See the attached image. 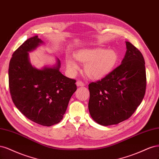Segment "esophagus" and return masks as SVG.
<instances>
[{
  "instance_id": "1",
  "label": "esophagus",
  "mask_w": 159,
  "mask_h": 159,
  "mask_svg": "<svg viewBox=\"0 0 159 159\" xmlns=\"http://www.w3.org/2000/svg\"><path fill=\"white\" fill-rule=\"evenodd\" d=\"M76 84L77 86H84V84L83 83V82L80 81V80H77L76 83Z\"/></svg>"
}]
</instances>
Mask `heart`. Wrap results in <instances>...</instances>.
<instances>
[{
  "instance_id": "heart-1",
  "label": "heart",
  "mask_w": 159,
  "mask_h": 159,
  "mask_svg": "<svg viewBox=\"0 0 159 159\" xmlns=\"http://www.w3.org/2000/svg\"><path fill=\"white\" fill-rule=\"evenodd\" d=\"M67 55L65 58L66 68L71 73L79 68L77 61L85 63L84 70L86 75L92 79H100L111 73L118 61V55L113 49L93 48L81 49L75 54Z\"/></svg>"
}]
</instances>
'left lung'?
<instances>
[{
	"mask_svg": "<svg viewBox=\"0 0 159 159\" xmlns=\"http://www.w3.org/2000/svg\"><path fill=\"white\" fill-rule=\"evenodd\" d=\"M121 63L104 78L89 84V110L97 124L107 126L127 120L144 98L146 89L145 60L134 45L125 42Z\"/></svg>",
	"mask_w": 159,
	"mask_h": 159,
	"instance_id": "left-lung-1",
	"label": "left lung"
}]
</instances>
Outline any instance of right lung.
Listing matches in <instances>:
<instances>
[{"label":"right lung","mask_w":159,"mask_h":159,"mask_svg":"<svg viewBox=\"0 0 159 159\" xmlns=\"http://www.w3.org/2000/svg\"><path fill=\"white\" fill-rule=\"evenodd\" d=\"M43 43L35 35L14 52L8 69L9 89L14 104L24 116L39 125L51 126L63 119L76 85L75 80L60 72L58 58L52 66L38 69L31 64L29 52Z\"/></svg>","instance_id":"obj_1"}]
</instances>
